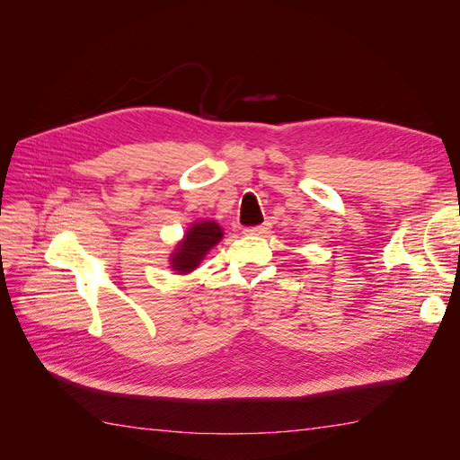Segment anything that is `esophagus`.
Instances as JSON below:
<instances>
[{"label":"esophagus","instance_id":"obj_1","mask_svg":"<svg viewBox=\"0 0 460 460\" xmlns=\"http://www.w3.org/2000/svg\"><path fill=\"white\" fill-rule=\"evenodd\" d=\"M247 234H255V235H262L269 232V225H259V226H253V228H247L245 230Z\"/></svg>","mask_w":460,"mask_h":460}]
</instances>
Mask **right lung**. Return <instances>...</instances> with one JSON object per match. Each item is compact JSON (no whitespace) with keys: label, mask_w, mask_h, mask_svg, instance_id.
I'll use <instances>...</instances> for the list:
<instances>
[{"label":"right lung","mask_w":460,"mask_h":460,"mask_svg":"<svg viewBox=\"0 0 460 460\" xmlns=\"http://www.w3.org/2000/svg\"><path fill=\"white\" fill-rule=\"evenodd\" d=\"M225 238V232L217 220H196L191 222L190 228L184 232V238L180 240L169 257L171 270L174 274H190L196 270L205 255Z\"/></svg>","instance_id":"add662e5"}]
</instances>
